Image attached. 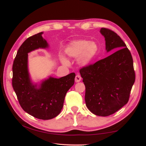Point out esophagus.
I'll return each instance as SVG.
<instances>
[{
	"label": "esophagus",
	"instance_id": "1",
	"mask_svg": "<svg viewBox=\"0 0 146 146\" xmlns=\"http://www.w3.org/2000/svg\"><path fill=\"white\" fill-rule=\"evenodd\" d=\"M81 79H82V77L80 76V75L77 74L76 76V78H75V82H80Z\"/></svg>",
	"mask_w": 146,
	"mask_h": 146
}]
</instances>
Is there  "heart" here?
<instances>
[{"label":"heart","mask_w":146,"mask_h":146,"mask_svg":"<svg viewBox=\"0 0 146 146\" xmlns=\"http://www.w3.org/2000/svg\"><path fill=\"white\" fill-rule=\"evenodd\" d=\"M98 51V46L94 41L88 40H79L70 43L66 50V54L70 57L80 56L79 63L83 66L89 64ZM65 64L67 61L63 59Z\"/></svg>","instance_id":"1"}]
</instances>
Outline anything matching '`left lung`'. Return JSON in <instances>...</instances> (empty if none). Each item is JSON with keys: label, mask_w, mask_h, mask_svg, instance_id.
Returning a JSON list of instances; mask_svg holds the SVG:
<instances>
[{"label": "left lung", "mask_w": 146, "mask_h": 146, "mask_svg": "<svg viewBox=\"0 0 146 146\" xmlns=\"http://www.w3.org/2000/svg\"><path fill=\"white\" fill-rule=\"evenodd\" d=\"M106 50L120 48L113 54L80 69L85 85V100L90 111L108 116L127 104L135 72L131 53L121 37L111 30L101 28Z\"/></svg>", "instance_id": "1"}]
</instances>
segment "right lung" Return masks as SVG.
<instances>
[{"label": "right lung", "mask_w": 146, "mask_h": 146, "mask_svg": "<svg viewBox=\"0 0 146 146\" xmlns=\"http://www.w3.org/2000/svg\"><path fill=\"white\" fill-rule=\"evenodd\" d=\"M42 34L40 32L28 38L19 48L13 61L12 85L25 112L36 118L48 120L61 112L66 92L74 84L76 74L70 73L60 78L50 77L38 88L33 85L28 72V53L48 47Z\"/></svg>", "instance_id": "obj_1"}]
</instances>
